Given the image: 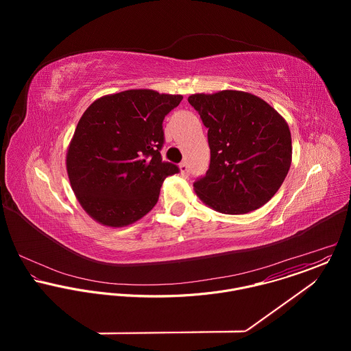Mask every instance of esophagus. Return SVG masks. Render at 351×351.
Instances as JSON below:
<instances>
[{
  "label": "esophagus",
  "instance_id": "esophagus-1",
  "mask_svg": "<svg viewBox=\"0 0 351 351\" xmlns=\"http://www.w3.org/2000/svg\"><path fill=\"white\" fill-rule=\"evenodd\" d=\"M180 170H181V173H182L184 176H188V174H189V166H188V163H186V162H182V163L180 165Z\"/></svg>",
  "mask_w": 351,
  "mask_h": 351
}]
</instances>
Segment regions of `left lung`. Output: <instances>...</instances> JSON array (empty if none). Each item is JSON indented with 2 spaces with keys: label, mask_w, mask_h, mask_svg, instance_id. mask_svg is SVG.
Listing matches in <instances>:
<instances>
[{
  "label": "left lung",
  "mask_w": 351,
  "mask_h": 351,
  "mask_svg": "<svg viewBox=\"0 0 351 351\" xmlns=\"http://www.w3.org/2000/svg\"><path fill=\"white\" fill-rule=\"evenodd\" d=\"M189 104L208 128L209 169L196 180L202 202L242 215L270 200L292 162V138L284 117L266 101L239 90L192 95Z\"/></svg>",
  "instance_id": "left-lung-1"
}]
</instances>
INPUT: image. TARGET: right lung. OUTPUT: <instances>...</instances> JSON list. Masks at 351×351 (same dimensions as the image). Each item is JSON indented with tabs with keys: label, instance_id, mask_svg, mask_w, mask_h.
<instances>
[{
	"label": "right lung",
	"instance_id": "add662e5",
	"mask_svg": "<svg viewBox=\"0 0 351 351\" xmlns=\"http://www.w3.org/2000/svg\"><path fill=\"white\" fill-rule=\"evenodd\" d=\"M180 95L134 89L104 96L82 114L70 142L66 167L71 188L90 217L124 227L149 213L167 176L180 171L163 162V119Z\"/></svg>",
	"mask_w": 351,
	"mask_h": 351
}]
</instances>
